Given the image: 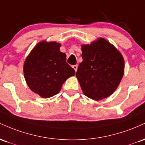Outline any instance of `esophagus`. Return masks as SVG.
<instances>
[{
	"label": "esophagus",
	"instance_id": "1",
	"mask_svg": "<svg viewBox=\"0 0 145 145\" xmlns=\"http://www.w3.org/2000/svg\"><path fill=\"white\" fill-rule=\"evenodd\" d=\"M72 67L74 68V70L75 71V72H77V68H78V66L77 65H73V66H72Z\"/></svg>",
	"mask_w": 145,
	"mask_h": 145
}]
</instances>
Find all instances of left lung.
I'll return each instance as SVG.
<instances>
[{"instance_id": "left-lung-1", "label": "left lung", "mask_w": 145, "mask_h": 145, "mask_svg": "<svg viewBox=\"0 0 145 145\" xmlns=\"http://www.w3.org/2000/svg\"><path fill=\"white\" fill-rule=\"evenodd\" d=\"M83 61L76 77L83 92L98 101L109 97L117 88L124 74L125 63L119 51L105 39L83 45Z\"/></svg>"}]
</instances>
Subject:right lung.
Here are the masks:
<instances>
[{"mask_svg":"<svg viewBox=\"0 0 145 145\" xmlns=\"http://www.w3.org/2000/svg\"><path fill=\"white\" fill-rule=\"evenodd\" d=\"M60 46L57 42H40L24 62V74L27 85L43 98L57 94L64 81L75 74L66 62V54L60 52Z\"/></svg>","mask_w":145,"mask_h":145,"instance_id":"add662e5","label":"right lung"}]
</instances>
